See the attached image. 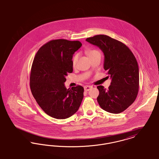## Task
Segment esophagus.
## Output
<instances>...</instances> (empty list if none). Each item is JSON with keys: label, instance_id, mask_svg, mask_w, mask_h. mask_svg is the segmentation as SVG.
Here are the masks:
<instances>
[{"label": "esophagus", "instance_id": "obj_1", "mask_svg": "<svg viewBox=\"0 0 159 159\" xmlns=\"http://www.w3.org/2000/svg\"><path fill=\"white\" fill-rule=\"evenodd\" d=\"M84 90L85 92H88L92 89V86H90V85H86V86H84Z\"/></svg>", "mask_w": 159, "mask_h": 159}]
</instances>
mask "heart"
<instances>
[{
	"instance_id": "b5f03b06",
	"label": "heart",
	"mask_w": 159,
	"mask_h": 159,
	"mask_svg": "<svg viewBox=\"0 0 159 159\" xmlns=\"http://www.w3.org/2000/svg\"><path fill=\"white\" fill-rule=\"evenodd\" d=\"M87 54L89 56V57L90 59L93 56H98V55H100V52L97 50H95V49H90V50H88L87 51ZM78 54H75L72 59V65L74 66L76 63V61L78 60Z\"/></svg>"
}]
</instances>
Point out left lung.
I'll list each match as a JSON object with an SVG mask.
<instances>
[{"label": "left lung", "mask_w": 159, "mask_h": 159, "mask_svg": "<svg viewBox=\"0 0 159 159\" xmlns=\"http://www.w3.org/2000/svg\"><path fill=\"white\" fill-rule=\"evenodd\" d=\"M98 47L104 54L103 67L111 78L107 90L97 87L99 94L97 100L101 108L112 114H119L130 107L139 90V74L137 60L130 49L120 41L104 34L86 39Z\"/></svg>", "instance_id": "left-lung-1"}]
</instances>
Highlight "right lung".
I'll list each match as a JSON object with an SVG mask.
<instances>
[{
	"label": "right lung",
	"mask_w": 159,
	"mask_h": 159,
	"mask_svg": "<svg viewBox=\"0 0 159 159\" xmlns=\"http://www.w3.org/2000/svg\"><path fill=\"white\" fill-rule=\"evenodd\" d=\"M82 46L78 41L52 40L38 51L32 63L30 86L34 98L50 117L65 119L78 110L84 88L77 85L67 89L66 76L73 71V54Z\"/></svg>",
	"instance_id": "obj_1"
}]
</instances>
